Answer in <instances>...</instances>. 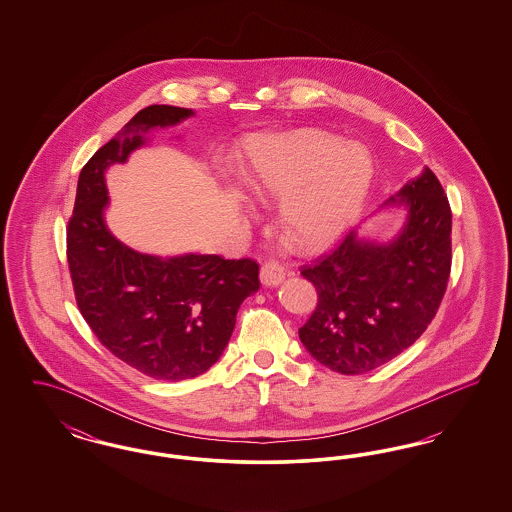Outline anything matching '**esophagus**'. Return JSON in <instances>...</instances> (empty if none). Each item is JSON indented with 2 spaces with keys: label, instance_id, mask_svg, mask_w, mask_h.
<instances>
[{
  "label": "esophagus",
  "instance_id": "1",
  "mask_svg": "<svg viewBox=\"0 0 512 512\" xmlns=\"http://www.w3.org/2000/svg\"><path fill=\"white\" fill-rule=\"evenodd\" d=\"M286 278V270L274 261H268L261 267V282L265 286H278Z\"/></svg>",
  "mask_w": 512,
  "mask_h": 512
}]
</instances>
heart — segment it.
Here are the masks:
<instances>
[{"instance_id": "b5f03b06", "label": "heart", "mask_w": 512, "mask_h": 512, "mask_svg": "<svg viewBox=\"0 0 512 512\" xmlns=\"http://www.w3.org/2000/svg\"><path fill=\"white\" fill-rule=\"evenodd\" d=\"M374 163L359 144L301 130L257 140L245 176L251 190L278 201V222L305 247L330 244L370 188Z\"/></svg>"}]
</instances>
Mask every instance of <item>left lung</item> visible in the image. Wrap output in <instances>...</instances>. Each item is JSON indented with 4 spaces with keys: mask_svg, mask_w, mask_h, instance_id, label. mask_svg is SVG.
<instances>
[{
    "mask_svg": "<svg viewBox=\"0 0 512 512\" xmlns=\"http://www.w3.org/2000/svg\"><path fill=\"white\" fill-rule=\"evenodd\" d=\"M386 205H405L401 232L386 244L351 230L301 267L317 309L299 340L320 365L345 376L386 365L418 340L438 313L451 272V207L436 174L424 169Z\"/></svg>",
    "mask_w": 512,
    "mask_h": 512,
    "instance_id": "1",
    "label": "left lung"
}]
</instances>
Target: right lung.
<instances>
[{
	"instance_id": "obj_1",
	"label": "right lung",
	"mask_w": 512,
	"mask_h": 512,
	"mask_svg": "<svg viewBox=\"0 0 512 512\" xmlns=\"http://www.w3.org/2000/svg\"><path fill=\"white\" fill-rule=\"evenodd\" d=\"M192 115V109L172 105L136 113L80 171L67 226V259L82 317L122 363L167 382L195 378L215 365L240 305L259 290L253 259L147 255L119 242L103 219L107 167L144 146L149 130Z\"/></svg>"
}]
</instances>
